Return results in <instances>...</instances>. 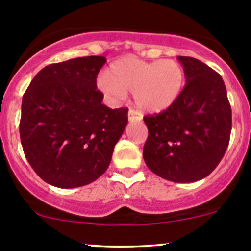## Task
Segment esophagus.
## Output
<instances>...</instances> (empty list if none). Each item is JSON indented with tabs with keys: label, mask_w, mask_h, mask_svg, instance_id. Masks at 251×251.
Wrapping results in <instances>:
<instances>
[{
	"label": "esophagus",
	"mask_w": 251,
	"mask_h": 251,
	"mask_svg": "<svg viewBox=\"0 0 251 251\" xmlns=\"http://www.w3.org/2000/svg\"><path fill=\"white\" fill-rule=\"evenodd\" d=\"M128 120L130 121H140L141 119H142V115L140 113H138V111H136V110H133V109H130L128 110Z\"/></svg>",
	"instance_id": "obj_1"
}]
</instances>
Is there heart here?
<instances>
[{
	"mask_svg": "<svg viewBox=\"0 0 251 251\" xmlns=\"http://www.w3.org/2000/svg\"><path fill=\"white\" fill-rule=\"evenodd\" d=\"M184 74L175 60L146 62L136 57H123L115 60L108 75L98 78L100 90L113 100H121L133 92L140 109L161 113L170 108L183 88Z\"/></svg>",
	"mask_w": 251,
	"mask_h": 251,
	"instance_id": "1",
	"label": "heart"
}]
</instances>
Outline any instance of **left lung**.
Masks as SVG:
<instances>
[{
	"mask_svg": "<svg viewBox=\"0 0 251 251\" xmlns=\"http://www.w3.org/2000/svg\"><path fill=\"white\" fill-rule=\"evenodd\" d=\"M186 85L176 102L143 118L148 138L143 159L168 181H199L215 170L228 147L232 110L224 80L201 60L179 55Z\"/></svg>",
	"mask_w": 251,
	"mask_h": 251,
	"instance_id": "8db88e82",
	"label": "left lung"
}]
</instances>
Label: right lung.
I'll return each mask as SVG.
<instances>
[{"label": "right lung", "mask_w": 251, "mask_h": 251, "mask_svg": "<svg viewBox=\"0 0 251 251\" xmlns=\"http://www.w3.org/2000/svg\"><path fill=\"white\" fill-rule=\"evenodd\" d=\"M105 62L90 55L47 65L23 96V151L52 186L75 188L102 176L127 125V108L102 104L97 75Z\"/></svg>", "instance_id": "add662e5"}]
</instances>
